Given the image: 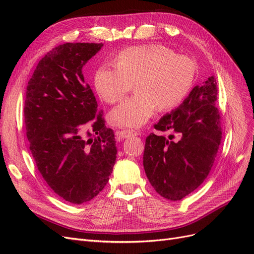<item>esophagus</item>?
Segmentation results:
<instances>
[{
  "label": "esophagus",
  "instance_id": "esophagus-1",
  "mask_svg": "<svg viewBox=\"0 0 254 254\" xmlns=\"http://www.w3.org/2000/svg\"><path fill=\"white\" fill-rule=\"evenodd\" d=\"M123 137H129V136H137L140 135L139 131H135V130H123L121 132Z\"/></svg>",
  "mask_w": 254,
  "mask_h": 254
}]
</instances>
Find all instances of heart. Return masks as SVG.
I'll return each instance as SVG.
<instances>
[{"label":"heart","mask_w":254,"mask_h":254,"mask_svg":"<svg viewBox=\"0 0 254 254\" xmlns=\"http://www.w3.org/2000/svg\"><path fill=\"white\" fill-rule=\"evenodd\" d=\"M195 64L189 57L175 54L161 44L137 45L123 50L114 64H103L94 75V87L105 102L115 104L135 82L136 95L126 99L110 112L112 124L141 127L159 109L178 106L190 92Z\"/></svg>","instance_id":"b5f03b06"}]
</instances>
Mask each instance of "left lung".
Listing matches in <instances>:
<instances>
[{"label": "left lung", "mask_w": 254, "mask_h": 254, "mask_svg": "<svg viewBox=\"0 0 254 254\" xmlns=\"http://www.w3.org/2000/svg\"><path fill=\"white\" fill-rule=\"evenodd\" d=\"M216 99V79L211 76L155 125L157 130L174 134L168 139L153 133L146 137L145 174L157 193L168 200H181L211 172L221 140Z\"/></svg>", "instance_id": "1"}]
</instances>
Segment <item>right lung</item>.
Segmentation results:
<instances>
[{"mask_svg": "<svg viewBox=\"0 0 254 254\" xmlns=\"http://www.w3.org/2000/svg\"><path fill=\"white\" fill-rule=\"evenodd\" d=\"M103 47L58 45L39 61L26 89V135L38 171L58 196L75 204L101 193L117 159L113 130L97 114L82 74Z\"/></svg>", "mask_w": 254, "mask_h": 254, "instance_id": "obj_1", "label": "right lung"}]
</instances>
